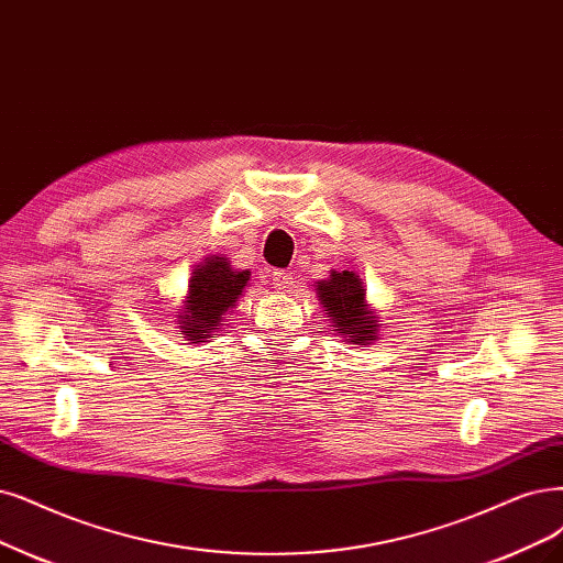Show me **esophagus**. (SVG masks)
Returning <instances> with one entry per match:
<instances>
[{
  "mask_svg": "<svg viewBox=\"0 0 563 563\" xmlns=\"http://www.w3.org/2000/svg\"><path fill=\"white\" fill-rule=\"evenodd\" d=\"M271 283H274L276 289H289L295 285V278L292 274H287V271H271Z\"/></svg>",
  "mask_w": 563,
  "mask_h": 563,
  "instance_id": "obj_1",
  "label": "esophagus"
}]
</instances>
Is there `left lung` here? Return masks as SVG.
I'll list each match as a JSON object with an SVG mask.
<instances>
[{
  "label": "left lung",
  "mask_w": 563,
  "mask_h": 563,
  "mask_svg": "<svg viewBox=\"0 0 563 563\" xmlns=\"http://www.w3.org/2000/svg\"><path fill=\"white\" fill-rule=\"evenodd\" d=\"M318 299L327 310L334 331L352 343V345H368L378 339V318L373 308L366 303V292L362 287L360 276L352 271H331L327 280L316 285Z\"/></svg>",
  "instance_id": "left-lung-1"
}]
</instances>
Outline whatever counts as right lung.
<instances>
[{"label": "right lung", "instance_id": "1", "mask_svg": "<svg viewBox=\"0 0 563 563\" xmlns=\"http://www.w3.org/2000/svg\"><path fill=\"white\" fill-rule=\"evenodd\" d=\"M250 280V271H236L227 257L213 255L195 266L187 297L178 306V327L183 339L190 343H206L213 339L222 316L234 308Z\"/></svg>", "mask_w": 563, "mask_h": 563}]
</instances>
